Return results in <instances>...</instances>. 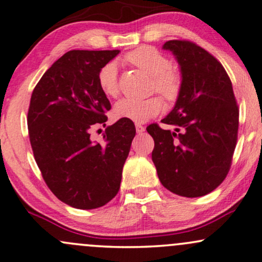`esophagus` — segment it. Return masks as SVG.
Segmentation results:
<instances>
[{
  "instance_id": "34e87169",
  "label": "esophagus",
  "mask_w": 262,
  "mask_h": 262,
  "mask_svg": "<svg viewBox=\"0 0 262 262\" xmlns=\"http://www.w3.org/2000/svg\"><path fill=\"white\" fill-rule=\"evenodd\" d=\"M145 127L143 126L141 124H136V131H137V134H142V132H144Z\"/></svg>"
}]
</instances>
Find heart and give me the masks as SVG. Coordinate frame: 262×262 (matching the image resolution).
I'll return each mask as SVG.
<instances>
[{
  "label": "heart",
  "instance_id": "1",
  "mask_svg": "<svg viewBox=\"0 0 262 262\" xmlns=\"http://www.w3.org/2000/svg\"><path fill=\"white\" fill-rule=\"evenodd\" d=\"M124 60L137 67L151 76V92H156L168 102L175 101L182 88V75L175 68L170 67L168 57L154 46H139L125 53ZM98 84L103 94L117 96L119 93V77L116 62H108L99 70ZM161 111V101L156 96L137 100L125 98L114 106V114L120 119H128L136 123H143L157 116Z\"/></svg>",
  "mask_w": 262,
  "mask_h": 262
}]
</instances>
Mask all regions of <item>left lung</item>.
<instances>
[{
	"mask_svg": "<svg viewBox=\"0 0 262 262\" xmlns=\"http://www.w3.org/2000/svg\"><path fill=\"white\" fill-rule=\"evenodd\" d=\"M177 57L182 88L173 111L162 119L175 130L150 124L151 159L164 187L187 198L205 195L230 170L238 132V106L230 77L220 60L195 42L168 40Z\"/></svg>",
	"mask_w": 262,
	"mask_h": 262,
	"instance_id": "obj_1",
	"label": "left lung"
}]
</instances>
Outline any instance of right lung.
<instances>
[{"instance_id": "obj_1", "label": "right lung", "mask_w": 262, "mask_h": 262, "mask_svg": "<svg viewBox=\"0 0 262 262\" xmlns=\"http://www.w3.org/2000/svg\"><path fill=\"white\" fill-rule=\"evenodd\" d=\"M119 50H73L60 57L33 89L28 136L45 184L59 200L82 210L101 207L117 195L121 171L136 135L132 120L107 126L102 143H93L105 126L110 100L98 84L99 70Z\"/></svg>"}]
</instances>
